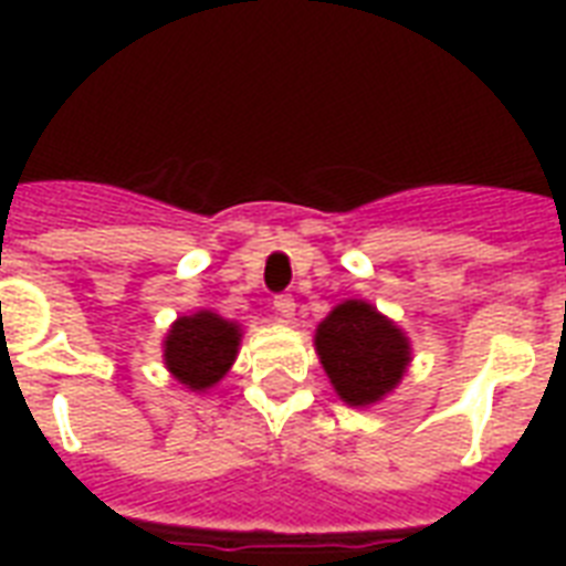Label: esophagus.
Instances as JSON below:
<instances>
[{"label":"esophagus","mask_w":566,"mask_h":566,"mask_svg":"<svg viewBox=\"0 0 566 566\" xmlns=\"http://www.w3.org/2000/svg\"><path fill=\"white\" fill-rule=\"evenodd\" d=\"M273 308H275V314H279V317H282V319H291L293 311H296V302H293L291 293H279V296H275V300H273Z\"/></svg>","instance_id":"obj_1"}]
</instances>
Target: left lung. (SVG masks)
I'll return each instance as SVG.
<instances>
[{"instance_id":"1","label":"left lung","mask_w":566,"mask_h":566,"mask_svg":"<svg viewBox=\"0 0 566 566\" xmlns=\"http://www.w3.org/2000/svg\"><path fill=\"white\" fill-rule=\"evenodd\" d=\"M319 364L349 405L378 402L408 367V340L373 305L349 300L317 328Z\"/></svg>"}]
</instances>
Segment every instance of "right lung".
Listing matches in <instances>:
<instances>
[{
  "instance_id": "1",
  "label": "right lung",
  "mask_w": 566,
  "mask_h": 566,
  "mask_svg": "<svg viewBox=\"0 0 566 566\" xmlns=\"http://www.w3.org/2000/svg\"><path fill=\"white\" fill-rule=\"evenodd\" d=\"M240 328L211 311L179 317L164 340V361L181 385L205 390L217 385L238 355Z\"/></svg>"
}]
</instances>
